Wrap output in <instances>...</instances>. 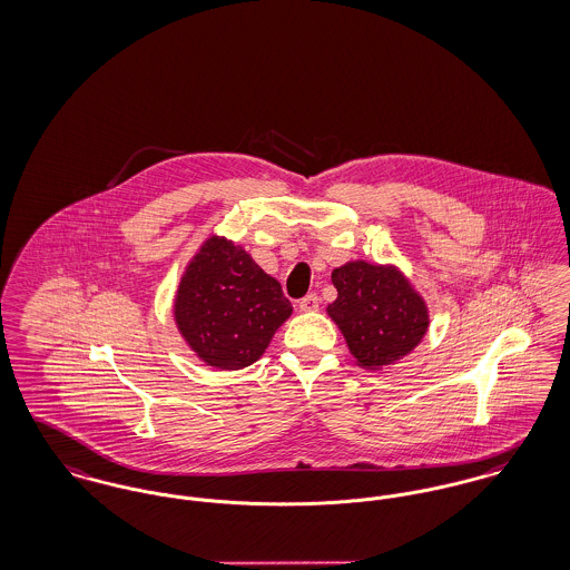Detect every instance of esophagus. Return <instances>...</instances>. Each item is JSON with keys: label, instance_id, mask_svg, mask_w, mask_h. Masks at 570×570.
<instances>
[{"label": "esophagus", "instance_id": "1", "mask_svg": "<svg viewBox=\"0 0 570 570\" xmlns=\"http://www.w3.org/2000/svg\"><path fill=\"white\" fill-rule=\"evenodd\" d=\"M299 311L304 313H313L320 308V296L317 294H308L306 298H302L298 302Z\"/></svg>", "mask_w": 570, "mask_h": 570}]
</instances>
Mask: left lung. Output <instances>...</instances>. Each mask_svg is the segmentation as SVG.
Wrapping results in <instances>:
<instances>
[{
    "label": "left lung",
    "instance_id": "1",
    "mask_svg": "<svg viewBox=\"0 0 570 570\" xmlns=\"http://www.w3.org/2000/svg\"><path fill=\"white\" fill-rule=\"evenodd\" d=\"M332 283L338 296L326 311L358 366L382 371L419 347L429 306L396 266L347 262L332 271Z\"/></svg>",
    "mask_w": 570,
    "mask_h": 570
}]
</instances>
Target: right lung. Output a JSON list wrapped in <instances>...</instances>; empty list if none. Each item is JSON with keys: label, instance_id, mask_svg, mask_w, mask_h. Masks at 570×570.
<instances>
[{"label": "right lung", "instance_id": "add662e5", "mask_svg": "<svg viewBox=\"0 0 570 570\" xmlns=\"http://www.w3.org/2000/svg\"><path fill=\"white\" fill-rule=\"evenodd\" d=\"M292 311L281 283L240 244L216 234L186 264L174 298L181 338L197 358L220 371L262 358Z\"/></svg>", "mask_w": 570, "mask_h": 570}]
</instances>
